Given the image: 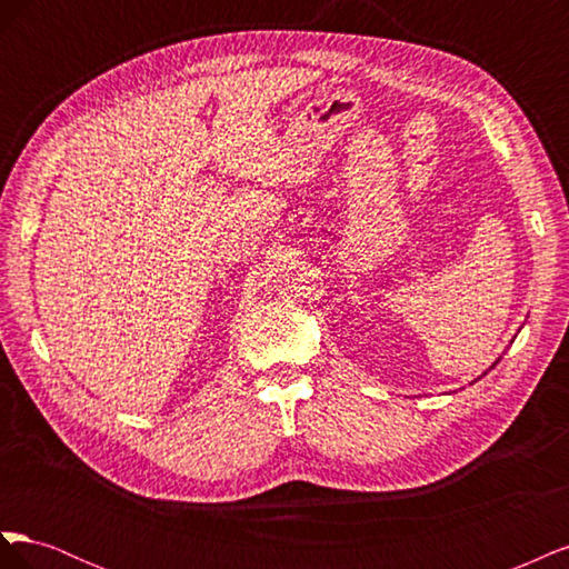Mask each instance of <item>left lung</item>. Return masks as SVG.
<instances>
[{
    "instance_id": "obj_1",
    "label": "left lung",
    "mask_w": 569,
    "mask_h": 569,
    "mask_svg": "<svg viewBox=\"0 0 569 569\" xmlns=\"http://www.w3.org/2000/svg\"><path fill=\"white\" fill-rule=\"evenodd\" d=\"M498 360H501V358H496V360H493V363H491V366H489V370H493V368H496V363H498ZM489 370H487V372H489ZM487 372H481V375H479V377H477V380H481V377H485V375H487ZM477 380H475V382H477Z\"/></svg>"
}]
</instances>
